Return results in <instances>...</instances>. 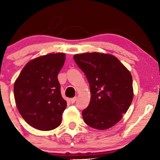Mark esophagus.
Here are the masks:
<instances>
[{
    "mask_svg": "<svg viewBox=\"0 0 160 160\" xmlns=\"http://www.w3.org/2000/svg\"><path fill=\"white\" fill-rule=\"evenodd\" d=\"M76 100H77V97H74V98H71L70 99V102H71V103H74L75 102H76Z\"/></svg>",
    "mask_w": 160,
    "mask_h": 160,
    "instance_id": "obj_1",
    "label": "esophagus"
}]
</instances>
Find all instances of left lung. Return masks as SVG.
I'll return each instance as SVG.
<instances>
[{
	"label": "left lung",
	"instance_id": "obj_1",
	"mask_svg": "<svg viewBox=\"0 0 160 160\" xmlns=\"http://www.w3.org/2000/svg\"><path fill=\"white\" fill-rule=\"evenodd\" d=\"M74 59L90 86V102L82 112L84 122L99 130L112 127L122 119L132 102V78L129 71L109 54H77Z\"/></svg>",
	"mask_w": 160,
	"mask_h": 160
}]
</instances>
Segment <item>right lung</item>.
Segmentation results:
<instances>
[{"label":"right lung","instance_id":"add662e5","mask_svg":"<svg viewBox=\"0 0 160 160\" xmlns=\"http://www.w3.org/2000/svg\"><path fill=\"white\" fill-rule=\"evenodd\" d=\"M65 53H50L25 65L14 83L16 107L32 127L49 131L61 124L67 102L62 97L58 74Z\"/></svg>","mask_w":160,"mask_h":160}]
</instances>
